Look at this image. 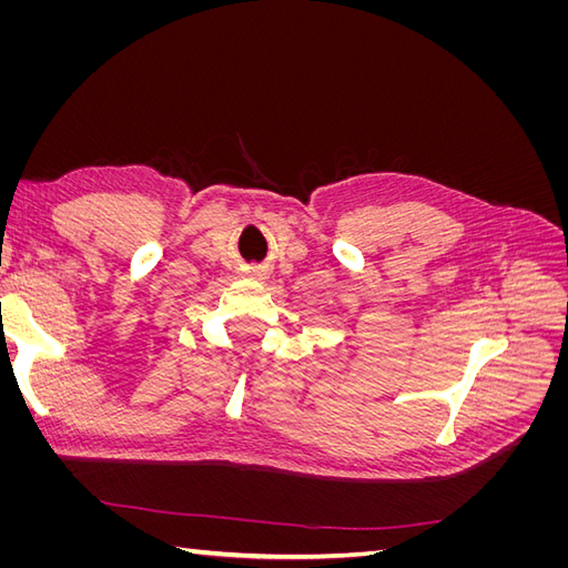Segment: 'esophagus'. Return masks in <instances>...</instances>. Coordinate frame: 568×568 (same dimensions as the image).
<instances>
[{
  "label": "esophagus",
  "instance_id": "34e87169",
  "mask_svg": "<svg viewBox=\"0 0 568 568\" xmlns=\"http://www.w3.org/2000/svg\"><path fill=\"white\" fill-rule=\"evenodd\" d=\"M251 277H255V280H263V277H265V272H261V270H253V272H251Z\"/></svg>",
  "mask_w": 568,
  "mask_h": 568
}]
</instances>
